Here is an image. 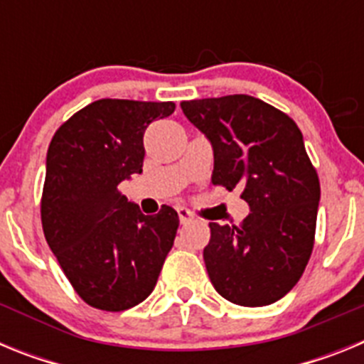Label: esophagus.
<instances>
[{"mask_svg": "<svg viewBox=\"0 0 364 364\" xmlns=\"http://www.w3.org/2000/svg\"><path fill=\"white\" fill-rule=\"evenodd\" d=\"M178 218H180V224H189V222L195 218V215L191 213L189 210H186V208H178Z\"/></svg>", "mask_w": 364, "mask_h": 364, "instance_id": "1", "label": "esophagus"}]
</instances>
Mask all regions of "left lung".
<instances>
[{"mask_svg":"<svg viewBox=\"0 0 364 364\" xmlns=\"http://www.w3.org/2000/svg\"><path fill=\"white\" fill-rule=\"evenodd\" d=\"M211 142V182L242 189L240 226L210 222L204 262L215 290L240 306H266L297 284L310 260L321 186L302 133L273 105L247 95L180 104Z\"/></svg>","mask_w":364,"mask_h":364,"instance_id":"obj_1","label":"left lung"}]
</instances>
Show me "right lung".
Returning a JSON list of instances; mask_svg holds the SVG:
<instances>
[{
  "mask_svg": "<svg viewBox=\"0 0 364 364\" xmlns=\"http://www.w3.org/2000/svg\"><path fill=\"white\" fill-rule=\"evenodd\" d=\"M173 111V102L96 100L50 140L41 224L65 277L89 306L129 310L156 286L178 215L169 205L144 215L118 184L142 173L144 133Z\"/></svg>",
  "mask_w": 364,
  "mask_h": 364,
  "instance_id": "1",
  "label": "right lung"
}]
</instances>
